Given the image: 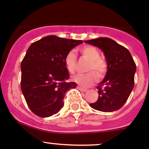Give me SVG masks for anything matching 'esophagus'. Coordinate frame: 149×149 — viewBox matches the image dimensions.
Returning a JSON list of instances; mask_svg holds the SVG:
<instances>
[{"mask_svg": "<svg viewBox=\"0 0 149 149\" xmlns=\"http://www.w3.org/2000/svg\"><path fill=\"white\" fill-rule=\"evenodd\" d=\"M78 89L80 90L81 91H83V92H86V91H87L86 88H82V87L81 86H78Z\"/></svg>", "mask_w": 149, "mask_h": 149, "instance_id": "1", "label": "esophagus"}]
</instances>
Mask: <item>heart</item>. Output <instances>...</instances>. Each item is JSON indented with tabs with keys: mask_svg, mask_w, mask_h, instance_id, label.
I'll return each mask as SVG.
<instances>
[{
	"mask_svg": "<svg viewBox=\"0 0 149 149\" xmlns=\"http://www.w3.org/2000/svg\"><path fill=\"white\" fill-rule=\"evenodd\" d=\"M80 52L84 58L89 61L87 70L89 72L86 74H76L73 76L72 80L83 87H89L98 81L97 76L93 71H95L99 77H103L106 70V63L102 58L98 49L92 46H86L81 48ZM65 67L68 72L74 73L77 65V59L74 52L70 51L65 58Z\"/></svg>",
	"mask_w": 149,
	"mask_h": 149,
	"instance_id": "b5f03b06",
	"label": "heart"
}]
</instances>
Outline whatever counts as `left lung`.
Returning a JSON list of instances; mask_svg holds the SVG:
<instances>
[{
	"instance_id": "1",
	"label": "left lung",
	"mask_w": 149,
	"mask_h": 149,
	"mask_svg": "<svg viewBox=\"0 0 149 149\" xmlns=\"http://www.w3.org/2000/svg\"><path fill=\"white\" fill-rule=\"evenodd\" d=\"M100 48L107 64L104 79L97 85L99 97L90 107L96 110L112 112L120 109L134 86L136 65L129 50L113 40L100 37L84 41Z\"/></svg>"
}]
</instances>
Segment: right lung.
Listing matches in <instances>:
<instances>
[{"label": "right lung", "instance_id": "obj_1", "mask_svg": "<svg viewBox=\"0 0 149 149\" xmlns=\"http://www.w3.org/2000/svg\"><path fill=\"white\" fill-rule=\"evenodd\" d=\"M82 40L49 35L30 45L21 64V87L29 109L35 115L48 118L63 107L66 92L77 86L67 82L68 71L65 58Z\"/></svg>", "mask_w": 149, "mask_h": 149}]
</instances>
